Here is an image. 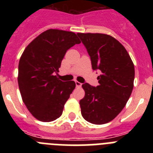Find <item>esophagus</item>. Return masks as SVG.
Here are the masks:
<instances>
[{"label":"esophagus","mask_w":153,"mask_h":153,"mask_svg":"<svg viewBox=\"0 0 153 153\" xmlns=\"http://www.w3.org/2000/svg\"><path fill=\"white\" fill-rule=\"evenodd\" d=\"M75 83H76V87H81L82 86V83L78 82V81H75Z\"/></svg>","instance_id":"34e87169"}]
</instances>
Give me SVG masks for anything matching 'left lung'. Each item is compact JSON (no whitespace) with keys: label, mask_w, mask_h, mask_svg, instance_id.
I'll return each mask as SVG.
<instances>
[{"label":"left lung","mask_w":153,"mask_h":153,"mask_svg":"<svg viewBox=\"0 0 153 153\" xmlns=\"http://www.w3.org/2000/svg\"><path fill=\"white\" fill-rule=\"evenodd\" d=\"M88 52L92 69L100 70V85H82L85 97L79 101L81 114L87 122L101 125L122 111L133 89L134 65L125 47L103 33H77Z\"/></svg>","instance_id":"left-lung-1"}]
</instances>
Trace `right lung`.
Segmentation results:
<instances>
[{
	"label": "right lung",
	"mask_w": 153,
	"mask_h": 153,
	"mask_svg": "<svg viewBox=\"0 0 153 153\" xmlns=\"http://www.w3.org/2000/svg\"><path fill=\"white\" fill-rule=\"evenodd\" d=\"M79 44L74 32L50 29L24 50L19 61V89L30 113L40 121L51 122L62 115L76 84L72 80H60L55 74L66 52Z\"/></svg>",
	"instance_id": "obj_1"
}]
</instances>
